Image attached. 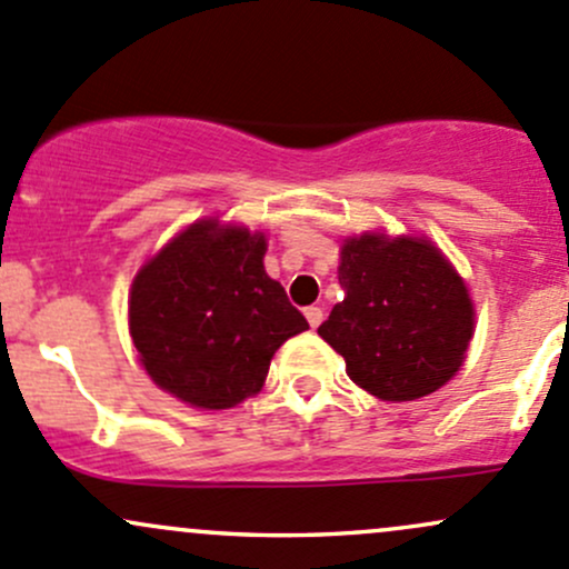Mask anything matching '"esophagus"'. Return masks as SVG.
I'll use <instances>...</instances> for the list:
<instances>
[{"instance_id": "34e87169", "label": "esophagus", "mask_w": 569, "mask_h": 569, "mask_svg": "<svg viewBox=\"0 0 569 569\" xmlns=\"http://www.w3.org/2000/svg\"><path fill=\"white\" fill-rule=\"evenodd\" d=\"M305 319H308V325L316 330V327H319L321 321H325V310L316 308V305H310V308H305Z\"/></svg>"}]
</instances>
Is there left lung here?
I'll list each match as a JSON object with an SVG mask.
<instances>
[{
  "instance_id": "obj_1",
  "label": "left lung",
  "mask_w": 569,
  "mask_h": 569,
  "mask_svg": "<svg viewBox=\"0 0 569 569\" xmlns=\"http://www.w3.org/2000/svg\"><path fill=\"white\" fill-rule=\"evenodd\" d=\"M343 302L319 335L346 373L381 400H417L445 387L466 360L475 305L463 278L426 237L343 239Z\"/></svg>"
}]
</instances>
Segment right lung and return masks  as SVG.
I'll return each instance as SVG.
<instances>
[{"label":"right lung","instance_id":"obj_1","mask_svg":"<svg viewBox=\"0 0 569 569\" xmlns=\"http://www.w3.org/2000/svg\"><path fill=\"white\" fill-rule=\"evenodd\" d=\"M264 253L261 231L209 218L139 269L130 335L160 390L196 409H231L261 390L274 351L308 330Z\"/></svg>","mask_w":569,"mask_h":569}]
</instances>
